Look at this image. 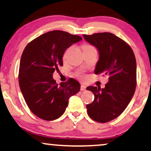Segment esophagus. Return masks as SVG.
I'll use <instances>...</instances> for the list:
<instances>
[{"label": "esophagus", "mask_w": 151, "mask_h": 151, "mask_svg": "<svg viewBox=\"0 0 151 151\" xmlns=\"http://www.w3.org/2000/svg\"><path fill=\"white\" fill-rule=\"evenodd\" d=\"M80 90H81V91H85L86 90V86L83 85V84H82V85L80 86Z\"/></svg>", "instance_id": "esophagus-1"}]
</instances>
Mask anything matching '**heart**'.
Masks as SVG:
<instances>
[{"mask_svg":"<svg viewBox=\"0 0 151 151\" xmlns=\"http://www.w3.org/2000/svg\"><path fill=\"white\" fill-rule=\"evenodd\" d=\"M90 47V45H83V46H82V49L85 48V47ZM67 50L65 51V53H64V55H63L64 58H65L66 57V55H67ZM76 76H77L78 77H79V78H81V79H84V78H85V75H84V73H83V72H82V71L78 72V73H76Z\"/></svg>","mask_w":151,"mask_h":151,"instance_id":"1","label":"heart"}]
</instances>
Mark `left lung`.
I'll use <instances>...</instances> for the list:
<instances>
[{
	"label": "left lung",
	"mask_w": 151,
	"mask_h": 151,
	"mask_svg": "<svg viewBox=\"0 0 151 151\" xmlns=\"http://www.w3.org/2000/svg\"><path fill=\"white\" fill-rule=\"evenodd\" d=\"M99 51L100 58L95 73L109 76L104 88L88 86L94 100L86 105L87 113L94 121L110 122L118 117L131 102L137 85L136 60L131 47L122 39L109 32L83 35Z\"/></svg>",
	"instance_id": "8db88e82"
}]
</instances>
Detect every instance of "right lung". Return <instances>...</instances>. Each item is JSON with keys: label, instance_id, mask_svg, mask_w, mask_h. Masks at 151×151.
Returning a JSON list of instances; mask_svg holds the SVG:
<instances>
[{"label": "right lung", "instance_id": "add662e5", "mask_svg": "<svg viewBox=\"0 0 151 151\" xmlns=\"http://www.w3.org/2000/svg\"><path fill=\"white\" fill-rule=\"evenodd\" d=\"M80 36L63 31H51L28 43L20 59L19 85L29 109L39 118L58 119L65 113L69 99L80 91V84L73 78L58 84L52 77L63 66L68 47L82 40Z\"/></svg>", "mask_w": 151, "mask_h": 151}]
</instances>
